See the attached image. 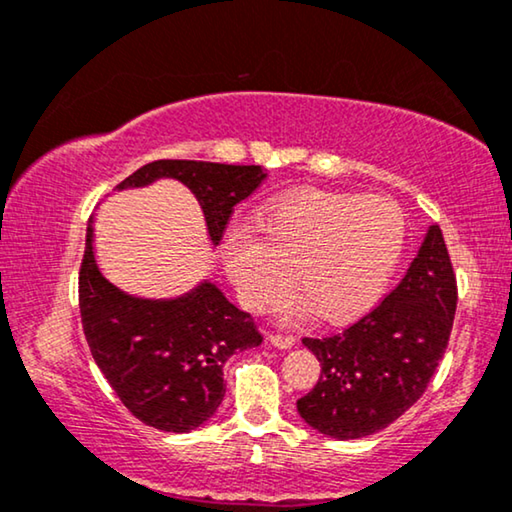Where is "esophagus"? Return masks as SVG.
Here are the masks:
<instances>
[{"mask_svg":"<svg viewBox=\"0 0 512 512\" xmlns=\"http://www.w3.org/2000/svg\"><path fill=\"white\" fill-rule=\"evenodd\" d=\"M294 342H296V338H294V335H289V333H273L271 335V345H276L280 349L294 347Z\"/></svg>","mask_w":512,"mask_h":512,"instance_id":"34e87169","label":"esophagus"}]
</instances>
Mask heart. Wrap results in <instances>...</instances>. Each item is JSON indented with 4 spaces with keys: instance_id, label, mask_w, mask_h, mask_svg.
I'll return each instance as SVG.
<instances>
[{
    "instance_id": "obj_1",
    "label": "heart",
    "mask_w": 512,
    "mask_h": 512,
    "mask_svg": "<svg viewBox=\"0 0 512 512\" xmlns=\"http://www.w3.org/2000/svg\"><path fill=\"white\" fill-rule=\"evenodd\" d=\"M253 230L225 241V269L250 310L278 303L292 285L296 310L345 324L375 305L398 266L407 218L388 197L303 193L255 216Z\"/></svg>"
}]
</instances>
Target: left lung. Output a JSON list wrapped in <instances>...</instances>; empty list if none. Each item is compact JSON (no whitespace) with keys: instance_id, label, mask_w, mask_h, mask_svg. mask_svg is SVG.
<instances>
[{"instance_id":"1","label":"left lung","mask_w":512,"mask_h":512,"mask_svg":"<svg viewBox=\"0 0 512 512\" xmlns=\"http://www.w3.org/2000/svg\"><path fill=\"white\" fill-rule=\"evenodd\" d=\"M457 280L444 234L430 227L400 285L329 338H303L322 365L296 402L301 418L333 439L375 434L425 393L451 340Z\"/></svg>"}]
</instances>
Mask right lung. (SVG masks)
I'll return each instance as SVG.
<instances>
[{
  "instance_id": "1",
  "label": "right lung",
  "mask_w": 512,
  "mask_h": 512,
  "mask_svg": "<svg viewBox=\"0 0 512 512\" xmlns=\"http://www.w3.org/2000/svg\"><path fill=\"white\" fill-rule=\"evenodd\" d=\"M172 177L186 183L218 243L234 207L264 181L259 165L204 160H154L117 188ZM80 315L91 356L124 407L144 425L190 432L213 416L225 398L223 365L234 352L262 345L255 319L204 282L181 299H133L110 285L91 253V227L80 264Z\"/></svg>"
}]
</instances>
